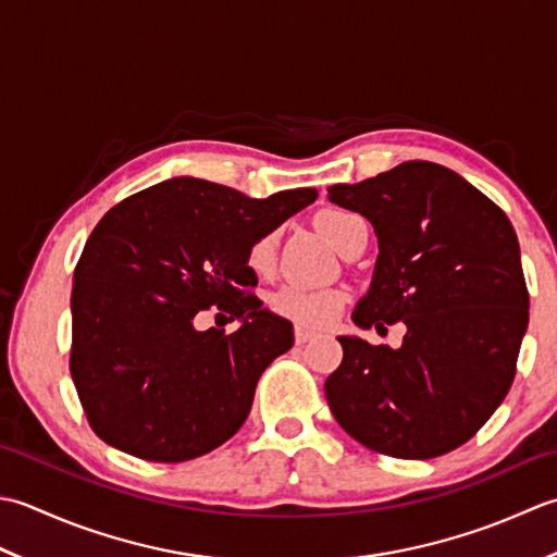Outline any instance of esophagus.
<instances>
[{"mask_svg":"<svg viewBox=\"0 0 557 557\" xmlns=\"http://www.w3.org/2000/svg\"><path fill=\"white\" fill-rule=\"evenodd\" d=\"M314 334L310 329H302V326H295V344H308Z\"/></svg>","mask_w":557,"mask_h":557,"instance_id":"1","label":"esophagus"}]
</instances>
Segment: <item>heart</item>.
I'll use <instances>...</instances> for the list:
<instances>
[{
  "label": "heart",
  "instance_id": "heart-1",
  "mask_svg": "<svg viewBox=\"0 0 557 557\" xmlns=\"http://www.w3.org/2000/svg\"><path fill=\"white\" fill-rule=\"evenodd\" d=\"M360 219L356 213L346 211H324L317 215V225L326 235V240L342 249L346 237L354 228V223ZM276 262V235L267 233L249 245L247 249V267L257 276H269L274 271ZM348 302V293L344 288H305V286H281L269 293V308L276 314L286 317L298 326L322 329L334 324L338 314L344 312Z\"/></svg>",
  "mask_w": 557,
  "mask_h": 557
}]
</instances>
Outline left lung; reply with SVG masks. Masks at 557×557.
<instances>
[{
	"instance_id": "obj_1",
	"label": "left lung",
	"mask_w": 557,
	"mask_h": 557,
	"mask_svg": "<svg viewBox=\"0 0 557 557\" xmlns=\"http://www.w3.org/2000/svg\"><path fill=\"white\" fill-rule=\"evenodd\" d=\"M329 201L372 223L380 255L360 329L406 324L401 348L338 336L344 360L324 382L350 437L396 459L461 447L503 404L529 324L519 243L505 211L454 170L406 161Z\"/></svg>"
}]
</instances>
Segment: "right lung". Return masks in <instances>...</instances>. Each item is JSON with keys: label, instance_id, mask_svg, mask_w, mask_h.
<instances>
[{"label": "right lung", "instance_id": "right-lung-1", "mask_svg": "<svg viewBox=\"0 0 557 557\" xmlns=\"http://www.w3.org/2000/svg\"><path fill=\"white\" fill-rule=\"evenodd\" d=\"M314 199L173 177L98 221L74 269L70 370L100 440L177 463L240 430L262 372L293 346V324L249 293L247 249ZM211 307L242 329L199 333L194 317Z\"/></svg>", "mask_w": 557, "mask_h": 557}]
</instances>
